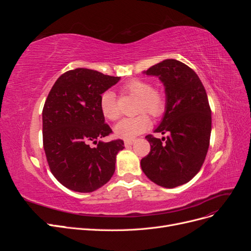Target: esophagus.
Here are the masks:
<instances>
[{"instance_id":"esophagus-1","label":"esophagus","mask_w":251,"mask_h":251,"mask_svg":"<svg viewBox=\"0 0 251 251\" xmlns=\"http://www.w3.org/2000/svg\"><path fill=\"white\" fill-rule=\"evenodd\" d=\"M135 142V139H126L125 140V144H126V147H128V146H132V144Z\"/></svg>"}]
</instances>
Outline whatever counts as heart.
Wrapping results in <instances>:
<instances>
[{"instance_id":"b5f03b06","label":"heart","mask_w":251,"mask_h":251,"mask_svg":"<svg viewBox=\"0 0 251 251\" xmlns=\"http://www.w3.org/2000/svg\"><path fill=\"white\" fill-rule=\"evenodd\" d=\"M126 93L139 98L137 112L141 113L135 117L120 120L115 126V133L120 138L132 139L143 133L150 126V118L146 113L154 118L161 117L168 105V98L164 91L153 88L151 82L146 79H131L124 86ZM100 107L102 115L109 120H116L120 116V109L116 96L111 91H105L100 96Z\"/></svg>"}]
</instances>
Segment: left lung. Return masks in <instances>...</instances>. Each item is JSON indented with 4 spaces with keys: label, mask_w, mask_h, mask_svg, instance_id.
Masks as SVG:
<instances>
[{
    "label": "left lung",
    "mask_w": 251,
    "mask_h": 251,
    "mask_svg": "<svg viewBox=\"0 0 251 251\" xmlns=\"http://www.w3.org/2000/svg\"><path fill=\"white\" fill-rule=\"evenodd\" d=\"M163 82L168 105L156 133L148 135L151 151L140 164L157 185L173 188L191 181L204 163L210 132L211 111L206 91L196 72L176 59H165L146 71Z\"/></svg>",
    "instance_id": "1"
}]
</instances>
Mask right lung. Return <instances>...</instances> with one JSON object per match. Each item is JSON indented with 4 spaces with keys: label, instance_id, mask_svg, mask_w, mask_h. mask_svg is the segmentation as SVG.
<instances>
[{
    "label": "right lung",
    "instance_id": "obj_1",
    "mask_svg": "<svg viewBox=\"0 0 251 251\" xmlns=\"http://www.w3.org/2000/svg\"><path fill=\"white\" fill-rule=\"evenodd\" d=\"M120 77L77 68L60 75L43 109V146L53 176L67 188L91 193L115 172L121 139H98L113 133L100 111L102 93ZM96 144V147H91Z\"/></svg>",
    "mask_w": 251,
    "mask_h": 251
}]
</instances>
